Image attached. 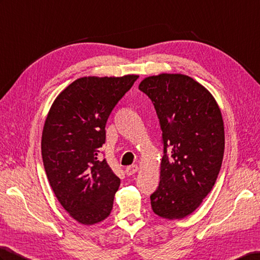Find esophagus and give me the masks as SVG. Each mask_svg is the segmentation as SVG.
Here are the masks:
<instances>
[{
  "label": "esophagus",
  "mask_w": 260,
  "mask_h": 260,
  "mask_svg": "<svg viewBox=\"0 0 260 260\" xmlns=\"http://www.w3.org/2000/svg\"><path fill=\"white\" fill-rule=\"evenodd\" d=\"M139 171V167L137 164H134V166H130L125 169V173L126 175H134L135 173H137Z\"/></svg>",
  "instance_id": "1"
}]
</instances>
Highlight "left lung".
Segmentation results:
<instances>
[{
  "instance_id": "left-lung-1",
  "label": "left lung",
  "mask_w": 260,
  "mask_h": 260,
  "mask_svg": "<svg viewBox=\"0 0 260 260\" xmlns=\"http://www.w3.org/2000/svg\"><path fill=\"white\" fill-rule=\"evenodd\" d=\"M139 89L153 103L163 132L164 155L159 186L150 196L152 210L162 218L182 219L216 182L225 149L223 117L213 94L186 75L149 76Z\"/></svg>"
}]
</instances>
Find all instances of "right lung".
Here are the masks:
<instances>
[{
    "label": "right lung",
    "mask_w": 260,
    "mask_h": 260,
    "mask_svg": "<svg viewBox=\"0 0 260 260\" xmlns=\"http://www.w3.org/2000/svg\"><path fill=\"white\" fill-rule=\"evenodd\" d=\"M138 75L88 76L73 81L56 97L44 123L42 157L60 205L82 225L109 216L120 179L99 159L106 123Z\"/></svg>",
    "instance_id": "obj_1"
}]
</instances>
